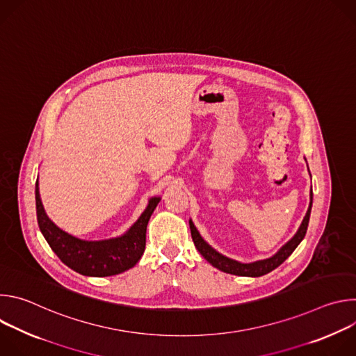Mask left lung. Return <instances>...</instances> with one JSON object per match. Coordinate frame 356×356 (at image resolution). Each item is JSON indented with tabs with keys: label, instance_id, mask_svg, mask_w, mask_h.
I'll use <instances>...</instances> for the list:
<instances>
[{
	"label": "left lung",
	"instance_id": "8db88e82",
	"mask_svg": "<svg viewBox=\"0 0 356 356\" xmlns=\"http://www.w3.org/2000/svg\"><path fill=\"white\" fill-rule=\"evenodd\" d=\"M312 207H313V190L310 191V204H309L307 213H306V216H304V218H302L297 232L293 235V238L289 239L275 253L273 257L266 258V259H261V261H255V262H250V264L238 262V261L231 259V258L222 255V253L217 252L211 245H209L204 239H202V236L200 235V232L197 231V228H195V225L193 224L191 220H188V224H190L191 238H193V242H194L195 248L198 249V252L201 253L202 258H204L210 265H213L218 270L229 273V275L248 276V277H259V276H264V275L272 272L277 266H280L291 255L293 250L302 241V238L306 236L309 221H310V214H312Z\"/></svg>",
	"mask_w": 356,
	"mask_h": 356
}]
</instances>
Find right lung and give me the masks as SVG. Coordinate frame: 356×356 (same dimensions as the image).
I'll return each mask as SVG.
<instances>
[{
    "mask_svg": "<svg viewBox=\"0 0 356 356\" xmlns=\"http://www.w3.org/2000/svg\"><path fill=\"white\" fill-rule=\"evenodd\" d=\"M35 200L39 229L58 258L83 276L106 277L122 273L139 262L146 243V227L152 213L159 204L161 197L149 198L146 209L127 232L101 241H86L73 236L50 220L42 204L38 180L35 184Z\"/></svg>",
    "mask_w": 356,
    "mask_h": 356,
    "instance_id": "add662e5",
    "label": "right lung"
}]
</instances>
